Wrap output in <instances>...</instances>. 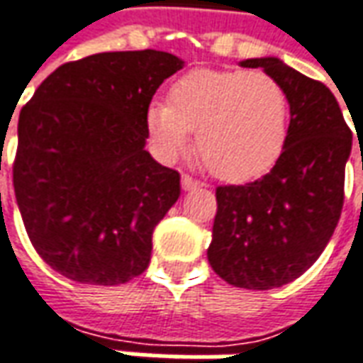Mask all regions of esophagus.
<instances>
[{
	"label": "esophagus",
	"mask_w": 363,
	"mask_h": 363,
	"mask_svg": "<svg viewBox=\"0 0 363 363\" xmlns=\"http://www.w3.org/2000/svg\"><path fill=\"white\" fill-rule=\"evenodd\" d=\"M181 184H182V189H184V191H194V189L202 186V182L196 181V179H192L191 174H182Z\"/></svg>",
	"instance_id": "obj_1"
}]
</instances>
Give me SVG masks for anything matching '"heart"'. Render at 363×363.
<instances>
[{
	"label": "heart",
	"mask_w": 363,
	"mask_h": 363,
	"mask_svg": "<svg viewBox=\"0 0 363 363\" xmlns=\"http://www.w3.org/2000/svg\"><path fill=\"white\" fill-rule=\"evenodd\" d=\"M150 137L167 159L196 130V152L223 181L242 182L270 171L290 137V97L264 71L194 69L147 109Z\"/></svg>",
	"instance_id": "heart-1"
}]
</instances>
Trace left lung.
<instances>
[{
  "label": "left lung",
  "instance_id": "1",
  "mask_svg": "<svg viewBox=\"0 0 363 363\" xmlns=\"http://www.w3.org/2000/svg\"><path fill=\"white\" fill-rule=\"evenodd\" d=\"M290 97V137L262 179L216 186L208 262L224 282L246 290L280 288L324 252L344 206L352 130L330 89L280 59H246Z\"/></svg>",
  "mask_w": 363,
  "mask_h": 363
}]
</instances>
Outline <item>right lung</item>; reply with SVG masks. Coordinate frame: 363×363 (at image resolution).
<instances>
[{
    "label": "right lung",
    "mask_w": 363,
    "mask_h": 363,
    "mask_svg": "<svg viewBox=\"0 0 363 363\" xmlns=\"http://www.w3.org/2000/svg\"><path fill=\"white\" fill-rule=\"evenodd\" d=\"M181 67L155 49L89 55L19 113L17 206L37 254L69 280L115 286L147 270L152 230L181 194V174L145 150L147 109Z\"/></svg>",
    "instance_id": "obj_1"
}]
</instances>
